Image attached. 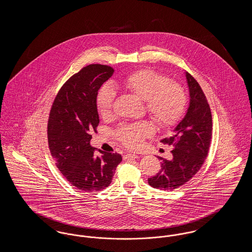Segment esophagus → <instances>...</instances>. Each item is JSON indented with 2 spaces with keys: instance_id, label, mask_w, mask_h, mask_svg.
<instances>
[{
  "instance_id": "obj_1",
  "label": "esophagus",
  "mask_w": 252,
  "mask_h": 252,
  "mask_svg": "<svg viewBox=\"0 0 252 252\" xmlns=\"http://www.w3.org/2000/svg\"><path fill=\"white\" fill-rule=\"evenodd\" d=\"M139 158L138 155H136V154H131V153H126V155H124V158H125V159H129V158Z\"/></svg>"
}]
</instances>
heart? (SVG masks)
I'll use <instances>...</instances> for the list:
<instances>
[{
  "label": "heart",
  "mask_w": 252,
  "mask_h": 252,
  "mask_svg": "<svg viewBox=\"0 0 252 252\" xmlns=\"http://www.w3.org/2000/svg\"><path fill=\"white\" fill-rule=\"evenodd\" d=\"M122 90L144 100L145 108L159 127L170 128L176 126L186 108V95L180 85L171 83L169 78L151 70L133 72L117 84ZM115 93L112 88L103 87L96 98L97 111L103 118L112 113ZM152 133L147 123L121 126L117 129L118 139L128 148H138L144 137Z\"/></svg>",
  "instance_id": "heart-1"
}]
</instances>
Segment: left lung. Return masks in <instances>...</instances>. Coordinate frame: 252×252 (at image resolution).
I'll use <instances>...</instances> for the list:
<instances>
[{
    "label": "left lung",
    "mask_w": 252,
    "mask_h": 252,
    "mask_svg": "<svg viewBox=\"0 0 252 252\" xmlns=\"http://www.w3.org/2000/svg\"><path fill=\"white\" fill-rule=\"evenodd\" d=\"M189 88V107L174 134L160 142L173 148L172 159L162 158L160 170L149 178L148 183L156 189L172 191L185 184L201 168L212 139L213 120L211 108L197 81L185 72Z\"/></svg>",
    "instance_id": "8db88e82"
}]
</instances>
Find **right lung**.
<instances>
[{"label": "right lung", "mask_w": 252, "mask_h": 252, "mask_svg": "<svg viewBox=\"0 0 252 252\" xmlns=\"http://www.w3.org/2000/svg\"><path fill=\"white\" fill-rule=\"evenodd\" d=\"M114 70L92 64L73 74L56 97L50 111L48 143L51 155L60 173L72 186L88 192L101 191L111 183L118 153L99 150L96 156L90 141L96 132L99 115L96 108L98 91Z\"/></svg>", "instance_id": "add662e5"}]
</instances>
